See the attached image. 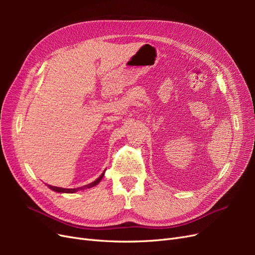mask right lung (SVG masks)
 <instances>
[{
	"instance_id": "obj_1",
	"label": "right lung",
	"mask_w": 255,
	"mask_h": 255,
	"mask_svg": "<svg viewBox=\"0 0 255 255\" xmlns=\"http://www.w3.org/2000/svg\"><path fill=\"white\" fill-rule=\"evenodd\" d=\"M104 173H105V170H104V172L100 175L98 179L96 180V181H94L92 183H90V184H88V185H85V186H82V187H79V188H69V189H67V188H61V187H55V186H50V188L52 189V190H54V191H57V192H66V194H73V192H76V191H79V190H83V189H86V188H90V187H94V186H96L97 184H99L100 183V181L102 180V177H103V175H104Z\"/></svg>"
}]
</instances>
